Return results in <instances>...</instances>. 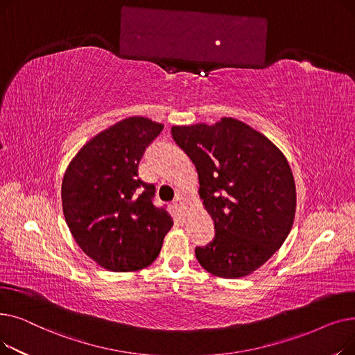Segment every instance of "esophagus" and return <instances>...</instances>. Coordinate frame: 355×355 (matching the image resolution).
I'll use <instances>...</instances> for the list:
<instances>
[{"mask_svg":"<svg viewBox=\"0 0 355 355\" xmlns=\"http://www.w3.org/2000/svg\"><path fill=\"white\" fill-rule=\"evenodd\" d=\"M173 207L177 209L181 216H185V211H187V207H185V202L182 200V197H177L174 201H173Z\"/></svg>","mask_w":355,"mask_h":355,"instance_id":"obj_1","label":"esophagus"}]
</instances>
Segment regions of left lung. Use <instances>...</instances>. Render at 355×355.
<instances>
[{"instance_id":"obj_1","label":"left lung","mask_w":355,"mask_h":355,"mask_svg":"<svg viewBox=\"0 0 355 355\" xmlns=\"http://www.w3.org/2000/svg\"><path fill=\"white\" fill-rule=\"evenodd\" d=\"M171 135L196 165L214 221L213 240L196 248L198 263L220 277L248 276L284 245L293 225L296 189L285 155L233 118L173 126Z\"/></svg>"}]
</instances>
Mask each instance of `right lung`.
<instances>
[{
  "instance_id": "obj_1",
  "label": "right lung",
  "mask_w": 355,
  "mask_h": 355,
  "mask_svg": "<svg viewBox=\"0 0 355 355\" xmlns=\"http://www.w3.org/2000/svg\"><path fill=\"white\" fill-rule=\"evenodd\" d=\"M164 125L126 118L92 138L71 159L62 182L67 226L80 249L112 272L151 265L173 226L154 204L155 185L138 178L145 149Z\"/></svg>"
}]
</instances>
